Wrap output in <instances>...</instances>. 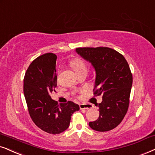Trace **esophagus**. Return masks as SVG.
Segmentation results:
<instances>
[{
    "mask_svg": "<svg viewBox=\"0 0 155 155\" xmlns=\"http://www.w3.org/2000/svg\"><path fill=\"white\" fill-rule=\"evenodd\" d=\"M91 106L89 104H79V108L80 109H90Z\"/></svg>",
    "mask_w": 155,
    "mask_h": 155,
    "instance_id": "obj_1",
    "label": "esophagus"
}]
</instances>
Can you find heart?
Segmentation results:
<instances>
[{"label":"heart","mask_w":155,"mask_h":155,"mask_svg":"<svg viewBox=\"0 0 155 155\" xmlns=\"http://www.w3.org/2000/svg\"><path fill=\"white\" fill-rule=\"evenodd\" d=\"M70 66L73 68V69L77 74V75L87 72V66L83 61L79 59V58H74L70 61Z\"/></svg>","instance_id":"1"}]
</instances>
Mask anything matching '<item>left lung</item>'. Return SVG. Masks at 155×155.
Here are the masks:
<instances>
[{
	"label": "left lung",
	"mask_w": 155,
	"mask_h": 155,
	"mask_svg": "<svg viewBox=\"0 0 155 155\" xmlns=\"http://www.w3.org/2000/svg\"><path fill=\"white\" fill-rule=\"evenodd\" d=\"M82 58L89 61L96 71L94 94L102 96L97 106L99 117L89 123L98 132L117 127L128 110L132 85V74L123 55L108 47L76 48Z\"/></svg>",
	"instance_id": "1"
}]
</instances>
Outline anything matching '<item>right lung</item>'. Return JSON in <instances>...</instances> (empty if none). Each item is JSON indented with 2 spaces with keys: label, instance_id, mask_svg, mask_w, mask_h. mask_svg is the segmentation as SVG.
Returning <instances> with one entry per match:
<instances>
[{
  "label": "right lung",
  "instance_id": "right-lung-1",
  "mask_svg": "<svg viewBox=\"0 0 155 155\" xmlns=\"http://www.w3.org/2000/svg\"><path fill=\"white\" fill-rule=\"evenodd\" d=\"M56 54L47 53L32 61L23 79V93L33 121L49 134L63 132L69 127L71 115L79 110L73 101L58 104L51 93L57 87Z\"/></svg>",
  "mask_w": 155,
  "mask_h": 155
}]
</instances>
